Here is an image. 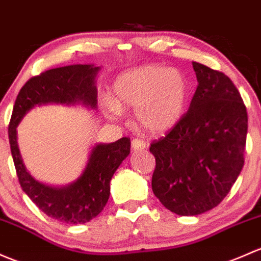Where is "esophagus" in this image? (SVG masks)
<instances>
[{
  "label": "esophagus",
  "instance_id": "obj_1",
  "mask_svg": "<svg viewBox=\"0 0 261 261\" xmlns=\"http://www.w3.org/2000/svg\"><path fill=\"white\" fill-rule=\"evenodd\" d=\"M131 146H133V149L135 150V151H140V150L146 149L147 144L142 139H134L133 141H131Z\"/></svg>",
  "mask_w": 261,
  "mask_h": 261
}]
</instances>
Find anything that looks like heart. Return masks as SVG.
Instances as JSON below:
<instances>
[{
  "label": "heart",
  "instance_id": "1",
  "mask_svg": "<svg viewBox=\"0 0 261 261\" xmlns=\"http://www.w3.org/2000/svg\"><path fill=\"white\" fill-rule=\"evenodd\" d=\"M114 100L105 98V114L111 119L121 109L136 108L140 125L152 133H165L185 114L189 82L177 70L161 66H142L123 73L114 85Z\"/></svg>",
  "mask_w": 261,
  "mask_h": 261
}]
</instances>
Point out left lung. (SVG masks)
Returning a JSON list of instances; mask_svg holds the SVG:
<instances>
[{
	"label": "left lung",
	"mask_w": 261,
	"mask_h": 261,
	"mask_svg": "<svg viewBox=\"0 0 261 261\" xmlns=\"http://www.w3.org/2000/svg\"><path fill=\"white\" fill-rule=\"evenodd\" d=\"M197 87L190 108L151 142L152 191L172 213L193 216L218 206L244 166L248 112L224 72L193 62Z\"/></svg>",
	"instance_id": "obj_1"
}]
</instances>
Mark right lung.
I'll use <instances>...</instances> for the list:
<instances>
[{"label": "right lung", "instance_id": "right-lung-1", "mask_svg": "<svg viewBox=\"0 0 261 261\" xmlns=\"http://www.w3.org/2000/svg\"><path fill=\"white\" fill-rule=\"evenodd\" d=\"M98 67L71 65L52 68L30 79L15 101L8 123L11 153L22 190L41 211L66 224H85L97 216L110 196V180L130 152V139L96 145L81 177L65 188L38 182L26 171L16 139V127L34 106L47 102H82L95 108L97 91L95 76Z\"/></svg>", "mask_w": 261, "mask_h": 261}]
</instances>
